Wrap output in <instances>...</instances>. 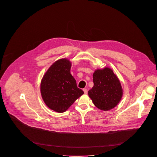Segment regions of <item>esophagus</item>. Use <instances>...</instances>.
<instances>
[{"instance_id": "1", "label": "esophagus", "mask_w": 157, "mask_h": 157, "mask_svg": "<svg viewBox=\"0 0 157 157\" xmlns=\"http://www.w3.org/2000/svg\"><path fill=\"white\" fill-rule=\"evenodd\" d=\"M83 90L85 94H88V90H87L86 88H84V89Z\"/></svg>"}]
</instances>
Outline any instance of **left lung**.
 <instances>
[{"label":"left lung","mask_w":157,"mask_h":157,"mask_svg":"<svg viewBox=\"0 0 157 157\" xmlns=\"http://www.w3.org/2000/svg\"><path fill=\"white\" fill-rule=\"evenodd\" d=\"M94 86L88 91L94 104L102 111L115 107L122 97L121 83L110 68L97 69L93 74Z\"/></svg>","instance_id":"8db88e82"}]
</instances>
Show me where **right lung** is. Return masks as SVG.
Here are the masks:
<instances>
[{
    "label": "right lung",
    "mask_w": 157,
    "mask_h": 157,
    "mask_svg": "<svg viewBox=\"0 0 157 157\" xmlns=\"http://www.w3.org/2000/svg\"><path fill=\"white\" fill-rule=\"evenodd\" d=\"M69 60L56 61L44 76L40 84L41 95L46 105L57 112H65L83 94L70 73Z\"/></svg>",
    "instance_id": "obj_1"
}]
</instances>
